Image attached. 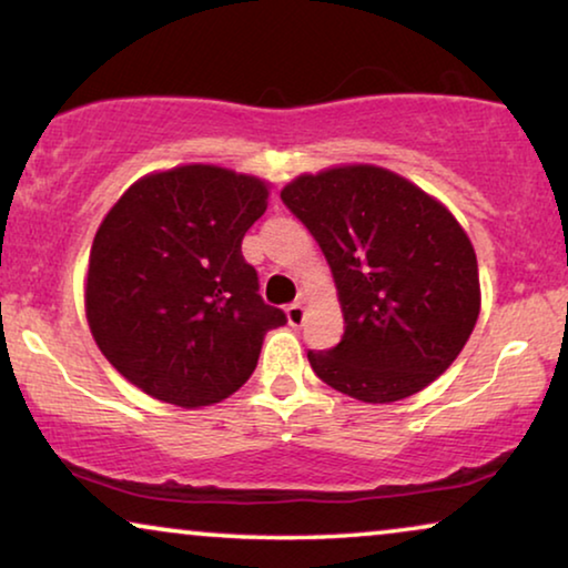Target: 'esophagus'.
Instances as JSON below:
<instances>
[{
    "label": "esophagus",
    "mask_w": 568,
    "mask_h": 568,
    "mask_svg": "<svg viewBox=\"0 0 568 568\" xmlns=\"http://www.w3.org/2000/svg\"><path fill=\"white\" fill-rule=\"evenodd\" d=\"M285 316H287V324H291V326H301L303 322H306V306H303L301 301H295L285 308Z\"/></svg>",
    "instance_id": "obj_1"
}]
</instances>
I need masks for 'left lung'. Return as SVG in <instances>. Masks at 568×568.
<instances>
[{
    "label": "left lung",
    "mask_w": 568,
    "mask_h": 568,
    "mask_svg": "<svg viewBox=\"0 0 568 568\" xmlns=\"http://www.w3.org/2000/svg\"><path fill=\"white\" fill-rule=\"evenodd\" d=\"M281 197L322 246L345 316L339 345L308 353L318 378L390 404L443 375L481 311L476 252L455 215L375 164L301 174Z\"/></svg>",
    "instance_id": "1"
}]
</instances>
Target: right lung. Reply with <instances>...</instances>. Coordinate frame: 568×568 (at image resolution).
Returning <instances> with one entry per match:
<instances>
[{"instance_id": "add662e5", "label": "right lung", "mask_w": 568, "mask_h": 568, "mask_svg": "<svg viewBox=\"0 0 568 568\" xmlns=\"http://www.w3.org/2000/svg\"><path fill=\"white\" fill-rule=\"evenodd\" d=\"M267 195L252 174L185 164L135 180L102 219L87 267V324L143 394L182 409L219 404L250 381L265 334L285 324L242 257Z\"/></svg>"}]
</instances>
